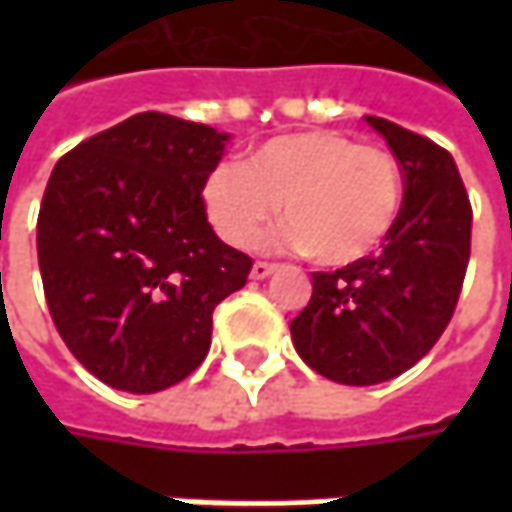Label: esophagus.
<instances>
[{
    "instance_id": "obj_1",
    "label": "esophagus",
    "mask_w": 512,
    "mask_h": 512,
    "mask_svg": "<svg viewBox=\"0 0 512 512\" xmlns=\"http://www.w3.org/2000/svg\"><path fill=\"white\" fill-rule=\"evenodd\" d=\"M279 267L270 265V262H256V265L250 267V279H256V282H262V279H267V276H273Z\"/></svg>"
}]
</instances>
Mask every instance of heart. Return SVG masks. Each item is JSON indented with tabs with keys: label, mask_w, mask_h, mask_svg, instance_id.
<instances>
[{
	"label": "heart",
	"mask_w": 512,
	"mask_h": 512,
	"mask_svg": "<svg viewBox=\"0 0 512 512\" xmlns=\"http://www.w3.org/2000/svg\"><path fill=\"white\" fill-rule=\"evenodd\" d=\"M213 230L233 247H253L285 205L290 225L273 245L310 250L330 267L370 256L402 210V170L393 153L356 145L336 130L270 139L245 162H222L202 185Z\"/></svg>",
	"instance_id": "obj_1"
}]
</instances>
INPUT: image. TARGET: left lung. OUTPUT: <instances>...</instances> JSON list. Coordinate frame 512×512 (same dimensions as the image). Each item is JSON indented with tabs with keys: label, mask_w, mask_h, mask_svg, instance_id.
Instances as JSON below:
<instances>
[{
	"label": "left lung",
	"mask_w": 512,
	"mask_h": 512,
	"mask_svg": "<svg viewBox=\"0 0 512 512\" xmlns=\"http://www.w3.org/2000/svg\"><path fill=\"white\" fill-rule=\"evenodd\" d=\"M364 119L402 165L399 219L376 256L313 273V296L290 322L305 364L353 387L396 379L439 342L462 293L473 225L447 150L379 116Z\"/></svg>",
	"instance_id": "left-lung-1"
}]
</instances>
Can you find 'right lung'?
I'll use <instances>...</instances> for the list:
<instances>
[{"label":"right lung","mask_w":512,"mask_h":512,"mask_svg":"<svg viewBox=\"0 0 512 512\" xmlns=\"http://www.w3.org/2000/svg\"><path fill=\"white\" fill-rule=\"evenodd\" d=\"M230 133L136 113L50 173L36 250L53 325L99 382L159 393L205 362L213 310L250 256L207 222L202 185Z\"/></svg>","instance_id":"1"}]
</instances>
